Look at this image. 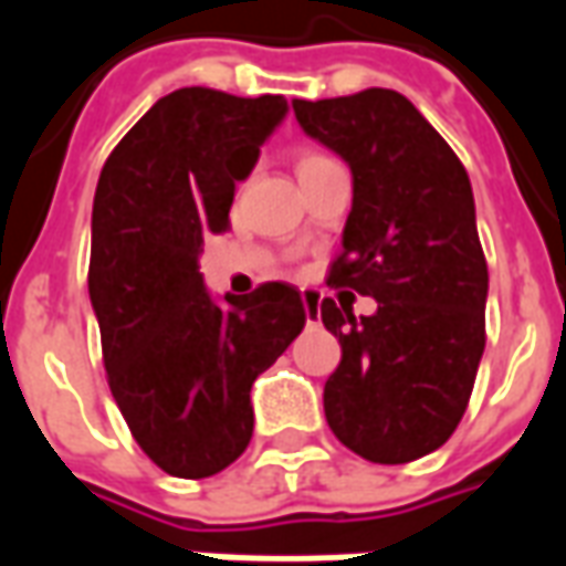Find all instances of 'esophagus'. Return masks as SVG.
Here are the masks:
<instances>
[{"mask_svg": "<svg viewBox=\"0 0 566 566\" xmlns=\"http://www.w3.org/2000/svg\"><path fill=\"white\" fill-rule=\"evenodd\" d=\"M300 300H303L306 318H308V324H312V321L321 315V294L315 291V287H303V291H300Z\"/></svg>", "mask_w": 566, "mask_h": 566, "instance_id": "obj_1", "label": "esophagus"}]
</instances>
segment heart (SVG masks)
<instances>
[{"label":"heart","mask_w":566,"mask_h":566,"mask_svg":"<svg viewBox=\"0 0 566 566\" xmlns=\"http://www.w3.org/2000/svg\"><path fill=\"white\" fill-rule=\"evenodd\" d=\"M327 160L324 154H318V150H300L296 154V172H303V169H308V166H315V163Z\"/></svg>","instance_id":"obj_1"}]
</instances>
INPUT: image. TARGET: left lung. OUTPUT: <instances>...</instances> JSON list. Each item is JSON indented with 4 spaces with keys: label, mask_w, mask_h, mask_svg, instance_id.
Instances as JSON below:
<instances>
[{
    "label": "left lung",
    "mask_w": 566,
    "mask_h": 566,
    "mask_svg": "<svg viewBox=\"0 0 566 566\" xmlns=\"http://www.w3.org/2000/svg\"><path fill=\"white\" fill-rule=\"evenodd\" d=\"M294 115L348 163L355 185L327 284L379 303L360 318L343 303H321L324 327L343 345L324 385V416L367 461H416L454 433L485 352L488 263L473 187L403 93L294 99Z\"/></svg>",
    "instance_id": "8db88e82"
}]
</instances>
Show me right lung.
Instances as JSON below:
<instances>
[{"mask_svg":"<svg viewBox=\"0 0 566 566\" xmlns=\"http://www.w3.org/2000/svg\"><path fill=\"white\" fill-rule=\"evenodd\" d=\"M284 115L287 99L272 93L181 87L99 172L87 287L108 388L142 451L178 479L221 473L248 449L251 385L306 324L294 284L214 303L199 272L202 242L227 233L235 181Z\"/></svg>","mask_w":566,"mask_h":566,"instance_id":"1","label":"right lung"}]
</instances>
